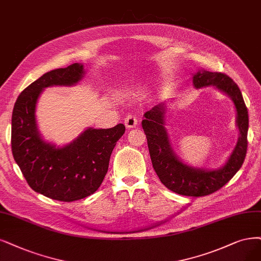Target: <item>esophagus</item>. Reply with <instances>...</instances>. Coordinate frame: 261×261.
Here are the masks:
<instances>
[{
	"mask_svg": "<svg viewBox=\"0 0 261 261\" xmlns=\"http://www.w3.org/2000/svg\"><path fill=\"white\" fill-rule=\"evenodd\" d=\"M138 123H139V119L136 115H128L127 117L124 118V125L129 129L137 127Z\"/></svg>",
	"mask_w": 261,
	"mask_h": 261,
	"instance_id": "34e87169",
	"label": "esophagus"
}]
</instances>
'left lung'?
Segmentation results:
<instances>
[{
  "mask_svg": "<svg viewBox=\"0 0 261 261\" xmlns=\"http://www.w3.org/2000/svg\"><path fill=\"white\" fill-rule=\"evenodd\" d=\"M197 89L213 86L233 101L240 137L224 167L205 170L187 166L173 151L165 128L166 105L158 104L144 114L142 127L146 134L151 163L160 181L178 195L203 197L213 194L234 176L242 167L247 151L248 112L238 85L224 73L200 70L192 77Z\"/></svg>",
  "mask_w": 261,
  "mask_h": 261,
  "instance_id": "8db88e82",
  "label": "left lung"
}]
</instances>
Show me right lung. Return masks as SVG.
<instances>
[{"label": "right lung", "mask_w": 261, "mask_h": 261, "mask_svg": "<svg viewBox=\"0 0 261 261\" xmlns=\"http://www.w3.org/2000/svg\"><path fill=\"white\" fill-rule=\"evenodd\" d=\"M85 74L82 63L45 73L19 94L12 116V151L34 191L72 202L92 195L108 173L110 158L125 127L85 130L63 147L45 142L37 129L35 110L42 91L51 86H73Z\"/></svg>", "instance_id": "obj_1"}]
</instances>
